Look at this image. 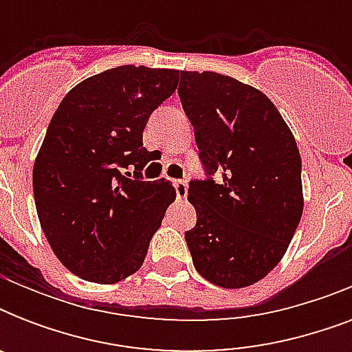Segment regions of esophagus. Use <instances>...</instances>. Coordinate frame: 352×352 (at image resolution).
<instances>
[{
    "label": "esophagus",
    "instance_id": "esophagus-1",
    "mask_svg": "<svg viewBox=\"0 0 352 352\" xmlns=\"http://www.w3.org/2000/svg\"><path fill=\"white\" fill-rule=\"evenodd\" d=\"M175 192L177 197L184 201L188 197V182L186 181H175Z\"/></svg>",
    "mask_w": 352,
    "mask_h": 352
}]
</instances>
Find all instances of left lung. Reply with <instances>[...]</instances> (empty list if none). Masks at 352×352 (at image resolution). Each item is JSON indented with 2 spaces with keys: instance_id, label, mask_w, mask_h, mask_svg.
Instances as JSON below:
<instances>
[{
  "instance_id": "left-lung-1",
  "label": "left lung",
  "mask_w": 352,
  "mask_h": 352,
  "mask_svg": "<svg viewBox=\"0 0 352 352\" xmlns=\"http://www.w3.org/2000/svg\"><path fill=\"white\" fill-rule=\"evenodd\" d=\"M179 96L201 159L223 181L190 182L197 225L186 232L193 267L210 283L245 289L272 270L303 214L301 157L261 91L212 71H181Z\"/></svg>"
}]
</instances>
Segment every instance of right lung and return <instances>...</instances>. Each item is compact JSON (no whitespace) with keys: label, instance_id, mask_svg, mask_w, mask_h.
Segmentation results:
<instances>
[{"label":"right lung","instance_id":"obj_1","mask_svg":"<svg viewBox=\"0 0 352 352\" xmlns=\"http://www.w3.org/2000/svg\"><path fill=\"white\" fill-rule=\"evenodd\" d=\"M177 82L175 69H107L74 85L52 115L32 168L36 212L54 256L85 281L137 272L175 201L171 181L126 170L148 164L144 127Z\"/></svg>","mask_w":352,"mask_h":352}]
</instances>
